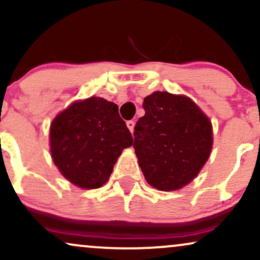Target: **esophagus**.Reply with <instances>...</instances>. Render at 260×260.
<instances>
[{"mask_svg":"<svg viewBox=\"0 0 260 260\" xmlns=\"http://www.w3.org/2000/svg\"><path fill=\"white\" fill-rule=\"evenodd\" d=\"M127 127H128V129L131 131V133H133V131H134V121H127Z\"/></svg>","mask_w":260,"mask_h":260,"instance_id":"34e87169","label":"esophagus"}]
</instances>
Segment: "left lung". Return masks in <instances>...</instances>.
Masks as SVG:
<instances>
[{"instance_id":"8db88e82","label":"left lung","mask_w":260,"mask_h":260,"mask_svg":"<svg viewBox=\"0 0 260 260\" xmlns=\"http://www.w3.org/2000/svg\"><path fill=\"white\" fill-rule=\"evenodd\" d=\"M143 108L133 144L141 172L154 188H182L209 159L211 121L190 98L169 92H153L144 98Z\"/></svg>"}]
</instances>
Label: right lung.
Returning a JSON list of instances; mask_svg holds the SVG:
<instances>
[{
	"label": "right lung",
	"mask_w": 260,
	"mask_h": 260,
	"mask_svg": "<svg viewBox=\"0 0 260 260\" xmlns=\"http://www.w3.org/2000/svg\"><path fill=\"white\" fill-rule=\"evenodd\" d=\"M132 144L119 107L101 97L74 102L50 126L55 166L68 181L84 189L103 186L121 152Z\"/></svg>",
	"instance_id": "1"
}]
</instances>
